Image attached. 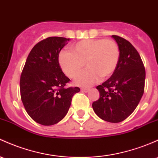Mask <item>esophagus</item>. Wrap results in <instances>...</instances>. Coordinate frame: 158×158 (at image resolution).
<instances>
[{
    "mask_svg": "<svg viewBox=\"0 0 158 158\" xmlns=\"http://www.w3.org/2000/svg\"><path fill=\"white\" fill-rule=\"evenodd\" d=\"M81 91H84V92H88L89 91V88H81Z\"/></svg>",
    "mask_w": 158,
    "mask_h": 158,
    "instance_id": "esophagus-1",
    "label": "esophagus"
}]
</instances>
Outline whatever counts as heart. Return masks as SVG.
I'll list each match as a JSON object with an SVG mask.
<instances>
[{"label": "heart", "mask_w": 158, "mask_h": 158, "mask_svg": "<svg viewBox=\"0 0 158 158\" xmlns=\"http://www.w3.org/2000/svg\"><path fill=\"white\" fill-rule=\"evenodd\" d=\"M120 49L112 40L90 39L73 43L70 52L60 53L59 64L64 73L74 79L86 65L85 70L76 79L77 85L89 87L113 74L118 64Z\"/></svg>", "instance_id": "1"}]
</instances>
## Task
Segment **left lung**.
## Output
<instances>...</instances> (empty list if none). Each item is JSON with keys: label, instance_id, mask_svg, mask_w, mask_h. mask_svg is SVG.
<instances>
[{"label": "left lung", "instance_id": "obj_1", "mask_svg": "<svg viewBox=\"0 0 158 158\" xmlns=\"http://www.w3.org/2000/svg\"><path fill=\"white\" fill-rule=\"evenodd\" d=\"M120 49L115 72L97 86L100 98L92 103L98 117L111 123L125 120L136 108L145 89V70L139 54L124 38L112 35Z\"/></svg>", "mask_w": 158, "mask_h": 158}]
</instances>
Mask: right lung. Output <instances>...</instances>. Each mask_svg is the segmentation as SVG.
<instances>
[{"label":"right lung","mask_w":158,"mask_h":158,"mask_svg":"<svg viewBox=\"0 0 158 158\" xmlns=\"http://www.w3.org/2000/svg\"><path fill=\"white\" fill-rule=\"evenodd\" d=\"M70 39L50 37L33 47L20 77L21 99L26 112L42 125L57 124L67 115L79 87L66 88L70 79L62 72L58 56Z\"/></svg>","instance_id":"1"}]
</instances>
